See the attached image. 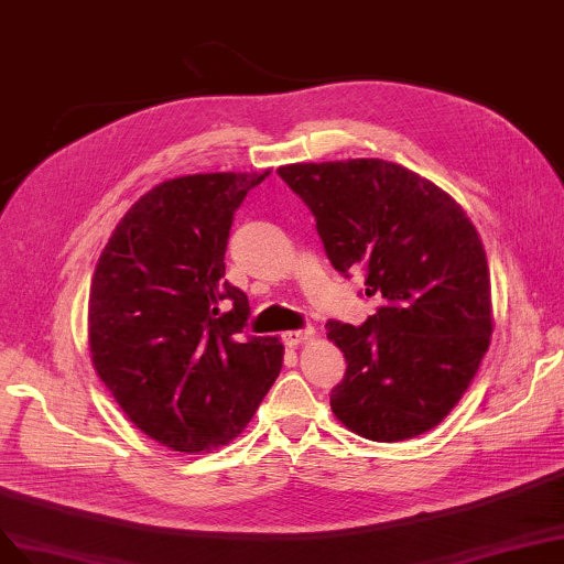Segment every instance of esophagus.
I'll return each mask as SVG.
<instances>
[{
    "mask_svg": "<svg viewBox=\"0 0 564 564\" xmlns=\"http://www.w3.org/2000/svg\"><path fill=\"white\" fill-rule=\"evenodd\" d=\"M311 335H314V329H311V327H304V329H290V332H283V344L293 348V346H300V344L308 341V339H311Z\"/></svg>",
    "mask_w": 564,
    "mask_h": 564,
    "instance_id": "1",
    "label": "esophagus"
}]
</instances>
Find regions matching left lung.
I'll return each mask as SVG.
<instances>
[{
    "instance_id": "1",
    "label": "left lung",
    "mask_w": 564,
    "mask_h": 564,
    "mask_svg": "<svg viewBox=\"0 0 564 564\" xmlns=\"http://www.w3.org/2000/svg\"><path fill=\"white\" fill-rule=\"evenodd\" d=\"M316 218L325 253L383 304L362 325L327 323L348 362L337 419L365 440L404 442L460 402L490 335V271L463 206L406 166L362 158L279 166Z\"/></svg>"
}]
</instances>
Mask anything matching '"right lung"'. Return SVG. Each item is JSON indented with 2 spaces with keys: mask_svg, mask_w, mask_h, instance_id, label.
I'll list each match as a JSON object with an SVG mask.
<instances>
[{
  "mask_svg": "<svg viewBox=\"0 0 564 564\" xmlns=\"http://www.w3.org/2000/svg\"><path fill=\"white\" fill-rule=\"evenodd\" d=\"M264 174H195L145 193L104 246L88 302L93 365L158 444L225 446L283 365L276 337H250L248 297L225 281L235 212Z\"/></svg>",
  "mask_w": 564,
  "mask_h": 564,
  "instance_id": "1",
  "label": "right lung"
}]
</instances>
